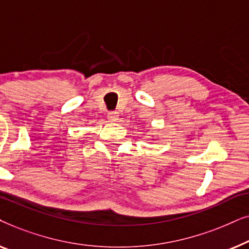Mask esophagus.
I'll use <instances>...</instances> for the list:
<instances>
[{"label": "esophagus", "instance_id": "obj_1", "mask_svg": "<svg viewBox=\"0 0 249 249\" xmlns=\"http://www.w3.org/2000/svg\"><path fill=\"white\" fill-rule=\"evenodd\" d=\"M118 118H119L118 112H115V111H111V112H108V113H107V119H108V121H111V122H115V121L118 120Z\"/></svg>", "mask_w": 249, "mask_h": 249}]
</instances>
